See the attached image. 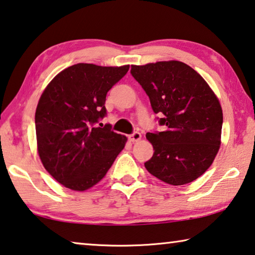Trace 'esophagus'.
Wrapping results in <instances>:
<instances>
[{
	"label": "esophagus",
	"instance_id": "34e87169",
	"mask_svg": "<svg viewBox=\"0 0 255 255\" xmlns=\"http://www.w3.org/2000/svg\"><path fill=\"white\" fill-rule=\"evenodd\" d=\"M140 138H142V135H140L139 131H134L131 135H129V139L131 142H138Z\"/></svg>",
	"mask_w": 255,
	"mask_h": 255
}]
</instances>
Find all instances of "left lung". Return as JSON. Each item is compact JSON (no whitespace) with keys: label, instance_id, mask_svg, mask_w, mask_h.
Listing matches in <instances>:
<instances>
[{"label":"left lung","instance_id":"8db88e82","mask_svg":"<svg viewBox=\"0 0 255 255\" xmlns=\"http://www.w3.org/2000/svg\"><path fill=\"white\" fill-rule=\"evenodd\" d=\"M164 131L147 132L153 156L144 163L170 185L192 183L208 170L219 151L222 110L207 82L187 64L160 61L131 66Z\"/></svg>","mask_w":255,"mask_h":255}]
</instances>
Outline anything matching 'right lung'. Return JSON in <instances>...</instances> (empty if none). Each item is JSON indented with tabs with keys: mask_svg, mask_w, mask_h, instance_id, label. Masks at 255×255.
<instances>
[{
	"mask_svg": "<svg viewBox=\"0 0 255 255\" xmlns=\"http://www.w3.org/2000/svg\"><path fill=\"white\" fill-rule=\"evenodd\" d=\"M128 69L77 63L56 75L40 96L35 113L38 154L64 187H93L125 147L126 136L101 120L107 116L108 92Z\"/></svg>",
	"mask_w": 255,
	"mask_h": 255,
	"instance_id": "obj_1",
	"label": "right lung"
}]
</instances>
